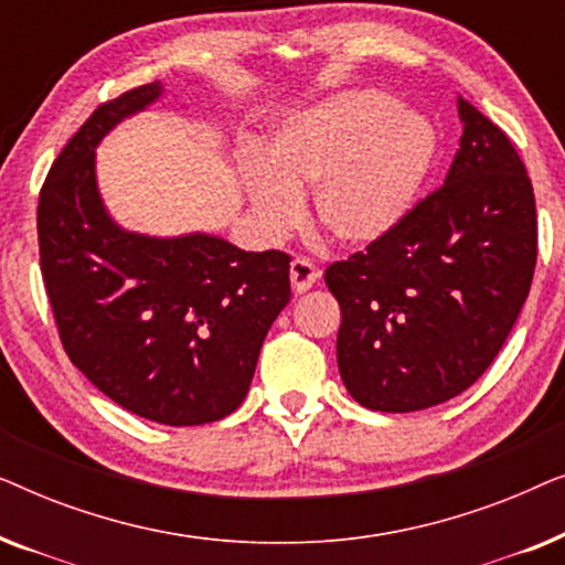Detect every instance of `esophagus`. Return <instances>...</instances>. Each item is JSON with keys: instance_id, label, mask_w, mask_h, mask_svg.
<instances>
[{"instance_id": "obj_1", "label": "esophagus", "mask_w": 565, "mask_h": 565, "mask_svg": "<svg viewBox=\"0 0 565 565\" xmlns=\"http://www.w3.org/2000/svg\"><path fill=\"white\" fill-rule=\"evenodd\" d=\"M319 277H321V273L313 267L311 259L296 257L290 262V285H292V290H296V292L311 290Z\"/></svg>"}]
</instances>
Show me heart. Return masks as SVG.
Returning <instances> with one entry per match:
<instances>
[{
	"label": "heart",
	"mask_w": 565,
	"mask_h": 565,
	"mask_svg": "<svg viewBox=\"0 0 565 565\" xmlns=\"http://www.w3.org/2000/svg\"><path fill=\"white\" fill-rule=\"evenodd\" d=\"M437 159V130L383 92H342L285 118L259 157L242 161L246 195L262 226H296L300 192L331 242L370 246L393 234Z\"/></svg>",
	"instance_id": "obj_1"
}]
</instances>
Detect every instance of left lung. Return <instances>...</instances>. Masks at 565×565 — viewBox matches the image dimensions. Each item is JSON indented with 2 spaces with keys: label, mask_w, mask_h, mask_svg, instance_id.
<instances>
[{
  "label": "left lung",
  "mask_w": 565,
  "mask_h": 565,
  "mask_svg": "<svg viewBox=\"0 0 565 565\" xmlns=\"http://www.w3.org/2000/svg\"><path fill=\"white\" fill-rule=\"evenodd\" d=\"M460 149L404 223L323 275L342 308L350 396L406 414L450 401L507 342L537 259L532 182L501 128L458 97Z\"/></svg>",
  "instance_id": "8db88e82"
}]
</instances>
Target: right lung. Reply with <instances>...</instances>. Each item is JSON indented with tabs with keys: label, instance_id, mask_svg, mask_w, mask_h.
Returning a JSON list of instances; mask_svg holds the SVG:
<instances>
[{
	"label": "right lung",
	"instance_id": "obj_1",
	"mask_svg": "<svg viewBox=\"0 0 565 565\" xmlns=\"http://www.w3.org/2000/svg\"><path fill=\"white\" fill-rule=\"evenodd\" d=\"M164 97L151 82L99 105L38 200L41 269L68 360L130 414L195 427L236 412L290 300V257L223 236L122 228L97 184V146Z\"/></svg>",
	"mask_w": 565,
	"mask_h": 565
}]
</instances>
